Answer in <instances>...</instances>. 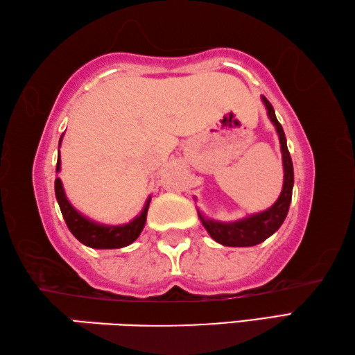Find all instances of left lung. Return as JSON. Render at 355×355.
Segmentation results:
<instances>
[{
    "label": "left lung",
    "mask_w": 355,
    "mask_h": 355,
    "mask_svg": "<svg viewBox=\"0 0 355 355\" xmlns=\"http://www.w3.org/2000/svg\"><path fill=\"white\" fill-rule=\"evenodd\" d=\"M262 101L265 104L266 110H268V116L271 123L276 126V130L279 134V141H281V151H282V164H284V185L281 196L277 198V201L272 204L270 209L263 210L260 214H254L246 216L243 220L232 221V223H221L215 220H207L200 210V220L202 226L206 227L210 237L215 241L225 245V246H254L265 241L268 237H271L279 227L282 226L285 216L288 214V207L291 202V193H293V162H291L288 148H287V139H285L284 129L281 123L277 121L275 109H272L271 103L262 96Z\"/></svg>",
    "instance_id": "left-lung-1"
}]
</instances>
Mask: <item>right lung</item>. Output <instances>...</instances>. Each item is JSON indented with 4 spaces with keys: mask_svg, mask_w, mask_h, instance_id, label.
<instances>
[{
    "mask_svg": "<svg viewBox=\"0 0 355 355\" xmlns=\"http://www.w3.org/2000/svg\"><path fill=\"white\" fill-rule=\"evenodd\" d=\"M62 137L59 140L60 146ZM55 171H60V155L58 157V165H55ZM54 190H55V198H58L59 207L62 216L67 223L70 232L76 237L80 243L90 248H95V250H116V248H124L132 243L137 239H139L140 232L143 231L146 223V214L149 207V201H151V196L148 198L145 202V207L137 215L132 221H129L128 225H120V226H107V225H99L87 218L83 214H79L76 209H74L70 201L67 200L64 185L59 178H55L54 182Z\"/></svg>",
    "mask_w": 355,
    "mask_h": 355,
    "instance_id": "obj_1",
    "label": "right lung"
}]
</instances>
